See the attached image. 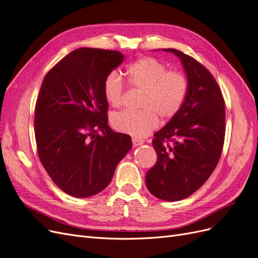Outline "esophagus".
Wrapping results in <instances>:
<instances>
[{"instance_id": "34e87169", "label": "esophagus", "mask_w": 258, "mask_h": 258, "mask_svg": "<svg viewBox=\"0 0 258 258\" xmlns=\"http://www.w3.org/2000/svg\"><path fill=\"white\" fill-rule=\"evenodd\" d=\"M132 143H134L135 147H137L139 145H142L144 143V140L140 138H132Z\"/></svg>"}]
</instances>
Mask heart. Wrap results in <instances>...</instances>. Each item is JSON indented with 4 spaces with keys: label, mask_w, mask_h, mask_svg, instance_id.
<instances>
[{
    "label": "heart",
    "mask_w": 258,
    "mask_h": 258,
    "mask_svg": "<svg viewBox=\"0 0 258 258\" xmlns=\"http://www.w3.org/2000/svg\"><path fill=\"white\" fill-rule=\"evenodd\" d=\"M127 83L142 91L139 111H122L112 117L115 130L136 138H143L157 128L159 118L170 119L181 110L188 90V81L179 71H168L167 67L152 57L135 61L127 69ZM124 84L117 72H111L103 83L104 98L112 106H120Z\"/></svg>",
    "instance_id": "obj_1"
}]
</instances>
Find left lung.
<instances>
[{
    "instance_id": "1",
    "label": "left lung",
    "mask_w": 258,
    "mask_h": 258,
    "mask_svg": "<svg viewBox=\"0 0 258 258\" xmlns=\"http://www.w3.org/2000/svg\"><path fill=\"white\" fill-rule=\"evenodd\" d=\"M181 59L188 90L179 112L156 132L153 146L157 161L145 182L152 195L177 201L189 197L212 174L225 139V101L208 69L174 48L163 49Z\"/></svg>"
}]
</instances>
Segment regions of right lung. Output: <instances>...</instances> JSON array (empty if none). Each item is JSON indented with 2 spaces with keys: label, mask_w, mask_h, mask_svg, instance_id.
<instances>
[{
  "label": "right lung",
  "mask_w": 258,
  "mask_h": 258,
  "mask_svg": "<svg viewBox=\"0 0 258 258\" xmlns=\"http://www.w3.org/2000/svg\"><path fill=\"white\" fill-rule=\"evenodd\" d=\"M122 60L116 50L80 48L43 80L34 115L38 158L70 196L87 198L102 191L132 147L130 136L108 127L103 93L105 77Z\"/></svg>",
  "instance_id": "1"
}]
</instances>
